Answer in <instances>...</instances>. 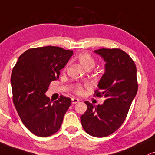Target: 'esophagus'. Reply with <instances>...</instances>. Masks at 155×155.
I'll use <instances>...</instances> for the list:
<instances>
[{"label": "esophagus", "mask_w": 155, "mask_h": 155, "mask_svg": "<svg viewBox=\"0 0 155 155\" xmlns=\"http://www.w3.org/2000/svg\"><path fill=\"white\" fill-rule=\"evenodd\" d=\"M71 101H72L73 104H76V103H77V102H79V100L78 98L74 97V98L71 99Z\"/></svg>", "instance_id": "1"}]
</instances>
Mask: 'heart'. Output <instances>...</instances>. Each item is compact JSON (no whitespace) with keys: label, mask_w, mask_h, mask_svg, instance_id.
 <instances>
[{"label":"heart","mask_w":155,"mask_h":155,"mask_svg":"<svg viewBox=\"0 0 155 155\" xmlns=\"http://www.w3.org/2000/svg\"><path fill=\"white\" fill-rule=\"evenodd\" d=\"M78 62L79 63V64L81 65V66L84 69H87V68H92L93 66L95 64L94 62V60L93 58L90 55H89L88 53H81L78 56ZM89 85L88 84H77L74 87V92H75L77 94H84V87H89Z\"/></svg>","instance_id":"obj_1"}]
</instances>
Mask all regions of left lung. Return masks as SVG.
<instances>
[{"label": "left lung", "instance_id": "obj_1", "mask_svg": "<svg viewBox=\"0 0 155 155\" xmlns=\"http://www.w3.org/2000/svg\"><path fill=\"white\" fill-rule=\"evenodd\" d=\"M94 53L102 58L105 73L99 81L97 97L103 95L102 105L84 102L87 110L81 116L84 130L94 137L110 135L120 128L127 116L138 90L137 67L131 58L122 50L102 48Z\"/></svg>", "mask_w": 155, "mask_h": 155}]
</instances>
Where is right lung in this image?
I'll list each match as a JSON object with an SVG mask.
<instances>
[{"mask_svg": "<svg viewBox=\"0 0 155 155\" xmlns=\"http://www.w3.org/2000/svg\"><path fill=\"white\" fill-rule=\"evenodd\" d=\"M73 54L54 46L31 48L20 55L13 68V101L22 123L35 135L47 137L61 128L71 100L61 95L52 102L45 92Z\"/></svg>", "mask_w": 155, "mask_h": 155, "instance_id": "1", "label": "right lung"}]
</instances>
